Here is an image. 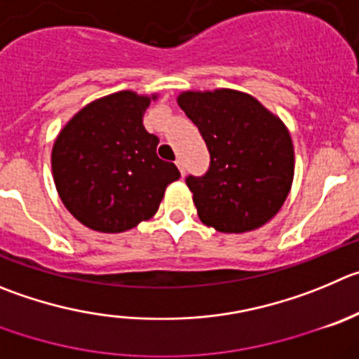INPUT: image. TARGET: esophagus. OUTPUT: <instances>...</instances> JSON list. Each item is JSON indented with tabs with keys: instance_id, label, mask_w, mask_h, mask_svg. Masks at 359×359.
<instances>
[{
	"instance_id": "obj_1",
	"label": "esophagus",
	"mask_w": 359,
	"mask_h": 359,
	"mask_svg": "<svg viewBox=\"0 0 359 359\" xmlns=\"http://www.w3.org/2000/svg\"><path fill=\"white\" fill-rule=\"evenodd\" d=\"M175 164H177V166H179L180 173H182V175H184V173H186V168H184V163H182V159H177V161H175Z\"/></svg>"
}]
</instances>
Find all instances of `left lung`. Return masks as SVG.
I'll use <instances>...</instances> for the list:
<instances>
[{
  "label": "left lung",
  "instance_id": "left-lung-1",
  "mask_svg": "<svg viewBox=\"0 0 359 359\" xmlns=\"http://www.w3.org/2000/svg\"><path fill=\"white\" fill-rule=\"evenodd\" d=\"M177 102L210 154L205 175L186 177L202 223L225 233L267 223L294 179V147L283 122L236 90L184 92Z\"/></svg>",
  "mask_w": 359,
  "mask_h": 359
}]
</instances>
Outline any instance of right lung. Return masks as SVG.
I'll return each mask as SVG.
<instances>
[{
	"instance_id": "1",
	"label": "right lung",
	"mask_w": 359,
	"mask_h": 359,
	"mask_svg": "<svg viewBox=\"0 0 359 359\" xmlns=\"http://www.w3.org/2000/svg\"><path fill=\"white\" fill-rule=\"evenodd\" d=\"M150 99L123 90L90 102L69 120L51 154L53 177L63 205L79 223L118 233L150 219L166 186L180 177L157 157L159 138L147 133Z\"/></svg>"
}]
</instances>
